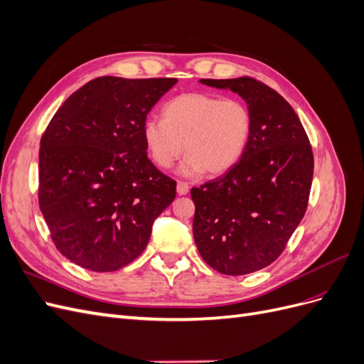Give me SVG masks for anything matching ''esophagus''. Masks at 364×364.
Here are the masks:
<instances>
[{
    "mask_svg": "<svg viewBox=\"0 0 364 364\" xmlns=\"http://www.w3.org/2000/svg\"><path fill=\"white\" fill-rule=\"evenodd\" d=\"M176 190H178V194L179 196H185L186 193H188L190 191V185L188 183H186V182H178V188H176Z\"/></svg>",
    "mask_w": 364,
    "mask_h": 364,
    "instance_id": "obj_1",
    "label": "esophagus"
}]
</instances>
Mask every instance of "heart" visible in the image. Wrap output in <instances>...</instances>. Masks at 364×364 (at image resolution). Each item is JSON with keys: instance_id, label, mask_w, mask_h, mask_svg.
I'll return each mask as SVG.
<instances>
[{"instance_id": "heart-1", "label": "heart", "mask_w": 364, "mask_h": 364, "mask_svg": "<svg viewBox=\"0 0 364 364\" xmlns=\"http://www.w3.org/2000/svg\"><path fill=\"white\" fill-rule=\"evenodd\" d=\"M252 135V114L240 100L186 92L162 107V119L149 118L142 138L158 167L170 168L183 150V176L223 174L243 156Z\"/></svg>"}]
</instances>
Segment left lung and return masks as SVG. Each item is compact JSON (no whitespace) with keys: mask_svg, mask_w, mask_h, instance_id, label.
<instances>
[{"mask_svg":"<svg viewBox=\"0 0 364 364\" xmlns=\"http://www.w3.org/2000/svg\"><path fill=\"white\" fill-rule=\"evenodd\" d=\"M200 83L230 90L250 109L243 156L222 178L191 190L193 235L208 266L238 277L267 267L299 226L310 197L314 159L293 107L250 77Z\"/></svg>","mask_w":364,"mask_h":364,"instance_id":"1","label":"left lung"}]
</instances>
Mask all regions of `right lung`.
Listing matches in <instances>:
<instances>
[{
  "instance_id": "obj_1",
  "label": "right lung",
  "mask_w": 364,
  "mask_h": 364,
  "mask_svg": "<svg viewBox=\"0 0 364 364\" xmlns=\"http://www.w3.org/2000/svg\"><path fill=\"white\" fill-rule=\"evenodd\" d=\"M178 79L87 82L58 109L39 149V206L58 250L115 272L146 249L176 182L147 158L142 126Z\"/></svg>"
}]
</instances>
